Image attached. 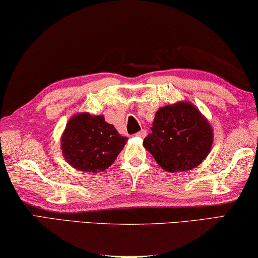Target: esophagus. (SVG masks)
Wrapping results in <instances>:
<instances>
[{"mask_svg":"<svg viewBox=\"0 0 258 258\" xmlns=\"http://www.w3.org/2000/svg\"><path fill=\"white\" fill-rule=\"evenodd\" d=\"M136 136L139 137V138H144L146 136V132H145V130H141V132L136 134Z\"/></svg>","mask_w":258,"mask_h":258,"instance_id":"esophagus-1","label":"esophagus"}]
</instances>
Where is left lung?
Listing matches in <instances>:
<instances>
[{
    "label": "left lung",
    "instance_id": "obj_1",
    "mask_svg": "<svg viewBox=\"0 0 258 258\" xmlns=\"http://www.w3.org/2000/svg\"><path fill=\"white\" fill-rule=\"evenodd\" d=\"M143 145L168 172L191 170L212 150V125L188 101L160 107Z\"/></svg>",
    "mask_w": 258,
    "mask_h": 258
}]
</instances>
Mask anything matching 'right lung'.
I'll list each match as a JSON object with an SVG mask.
<instances>
[{
	"label": "right lung",
	"mask_w": 258,
	"mask_h": 258,
	"mask_svg": "<svg viewBox=\"0 0 258 258\" xmlns=\"http://www.w3.org/2000/svg\"><path fill=\"white\" fill-rule=\"evenodd\" d=\"M126 141L103 115L84 112L71 117L60 138L62 155L70 166L89 172L107 169Z\"/></svg>",
	"instance_id": "right-lung-1"
}]
</instances>
